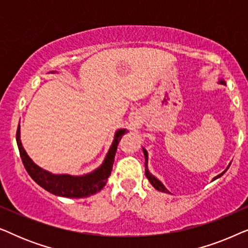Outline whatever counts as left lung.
I'll return each mask as SVG.
<instances>
[{"mask_svg": "<svg viewBox=\"0 0 248 248\" xmlns=\"http://www.w3.org/2000/svg\"><path fill=\"white\" fill-rule=\"evenodd\" d=\"M219 83H221V84H226V82H225V81H223L222 79H220V80H219ZM142 149H143L144 159H145V176H147V178L149 179V182H150V183H151V185L154 186V187H155V189H158L159 192H162V193H170V192L168 191L167 188L165 187L164 184H162V183H161L160 181H159L158 178H155L154 175L150 174V171H149V169H148V152H147V150H145L144 148H142ZM229 166H230V164L228 165V167L226 168V170H225V171H222L221 174H219L218 176H216V177L213 178V181H215V179H217V178L221 177V176H222L223 174H225V172L227 171V169L229 168Z\"/></svg>", "mask_w": 248, "mask_h": 248, "instance_id": "1", "label": "left lung"}]
</instances>
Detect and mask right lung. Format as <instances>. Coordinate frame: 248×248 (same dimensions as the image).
Returning <instances> with one entry per match:
<instances>
[{
  "mask_svg": "<svg viewBox=\"0 0 248 248\" xmlns=\"http://www.w3.org/2000/svg\"><path fill=\"white\" fill-rule=\"evenodd\" d=\"M53 73V71H52ZM125 128L117 130L115 133L114 141L108 150L106 158L100 167L94 169L93 171L82 176H73L67 174H52V172L44 170L39 166L33 162L25 149L22 147L20 140V124L16 130V144H18L20 157L26 170L33 181L44 189L52 193L54 195L63 196V198L80 199L96 194L106 185L107 179L109 177L111 169H113L114 158L116 154L117 145L120 143L123 134L126 133Z\"/></svg>",
  "mask_w": 248,
  "mask_h": 248,
  "instance_id": "1",
  "label": "right lung"
}]
</instances>
